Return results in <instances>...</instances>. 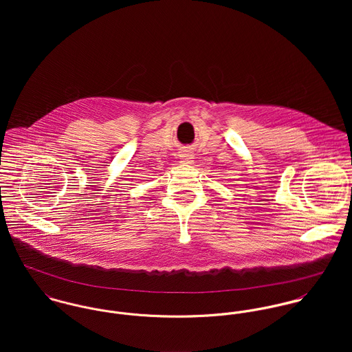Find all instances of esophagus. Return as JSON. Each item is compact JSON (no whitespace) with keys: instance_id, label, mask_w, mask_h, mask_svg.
Here are the masks:
<instances>
[{"instance_id":"esophagus-1","label":"esophagus","mask_w":352,"mask_h":352,"mask_svg":"<svg viewBox=\"0 0 352 352\" xmlns=\"http://www.w3.org/2000/svg\"><path fill=\"white\" fill-rule=\"evenodd\" d=\"M180 160H182L183 162H186V164H191V162L194 161V154L190 153V151H183V153L180 154Z\"/></svg>"}]
</instances>
